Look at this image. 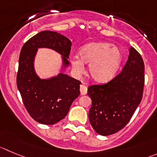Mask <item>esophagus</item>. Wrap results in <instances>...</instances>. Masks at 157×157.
<instances>
[{
	"mask_svg": "<svg viewBox=\"0 0 157 157\" xmlns=\"http://www.w3.org/2000/svg\"><path fill=\"white\" fill-rule=\"evenodd\" d=\"M80 92H81L82 95H84L87 93V87L84 85H81L80 86Z\"/></svg>",
	"mask_w": 157,
	"mask_h": 157,
	"instance_id": "34e87169",
	"label": "esophagus"
}]
</instances>
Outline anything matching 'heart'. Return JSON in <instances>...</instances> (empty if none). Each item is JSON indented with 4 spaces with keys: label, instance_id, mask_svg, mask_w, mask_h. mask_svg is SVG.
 Instances as JSON below:
<instances>
[{
    "label": "heart",
    "instance_id": "b5f03b06",
    "mask_svg": "<svg viewBox=\"0 0 157 157\" xmlns=\"http://www.w3.org/2000/svg\"><path fill=\"white\" fill-rule=\"evenodd\" d=\"M78 56L71 59L72 68L76 73H82L85 65H89V75L98 83L108 82L116 75L120 67L122 55L120 49L108 42H92L78 50Z\"/></svg>",
    "mask_w": 157,
    "mask_h": 157
}]
</instances>
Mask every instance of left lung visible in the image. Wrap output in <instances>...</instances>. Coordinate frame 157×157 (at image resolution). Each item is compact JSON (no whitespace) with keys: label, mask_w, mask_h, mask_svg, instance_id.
<instances>
[{"label":"left lung","mask_w":157,"mask_h":157,"mask_svg":"<svg viewBox=\"0 0 157 157\" xmlns=\"http://www.w3.org/2000/svg\"><path fill=\"white\" fill-rule=\"evenodd\" d=\"M122 71L108 83L90 86L88 95L92 99L89 119L99 135L116 133L127 124L143 98L144 62L134 48Z\"/></svg>","instance_id":"obj_1"}]
</instances>
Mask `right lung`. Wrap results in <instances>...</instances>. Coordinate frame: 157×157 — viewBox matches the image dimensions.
Instances as JSON below:
<instances>
[{"label": "right lung", "instance_id": "right-lung-1", "mask_svg": "<svg viewBox=\"0 0 157 157\" xmlns=\"http://www.w3.org/2000/svg\"><path fill=\"white\" fill-rule=\"evenodd\" d=\"M71 47V41L67 37L43 31L30 38L21 50L17 89L30 116L41 124L53 125L63 119L80 94L81 82L63 72L69 66ZM38 48H49L60 54L62 68L57 76L41 79L36 75L34 59Z\"/></svg>", "mask_w": 157, "mask_h": 157}]
</instances>
